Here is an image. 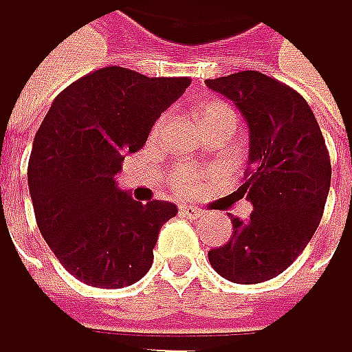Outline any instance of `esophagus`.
Instances as JSON below:
<instances>
[{"label":"esophagus","mask_w":352,"mask_h":352,"mask_svg":"<svg viewBox=\"0 0 352 352\" xmlns=\"http://www.w3.org/2000/svg\"><path fill=\"white\" fill-rule=\"evenodd\" d=\"M179 210H182V214L188 217V219H198V217L204 214V210H200V208H196V206H186V204H184Z\"/></svg>","instance_id":"esophagus-1"}]
</instances>
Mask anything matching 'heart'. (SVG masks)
Segmentation results:
<instances>
[{
	"instance_id": "obj_1",
	"label": "heart",
	"mask_w": 352,
	"mask_h": 352,
	"mask_svg": "<svg viewBox=\"0 0 352 352\" xmlns=\"http://www.w3.org/2000/svg\"><path fill=\"white\" fill-rule=\"evenodd\" d=\"M206 120H228V122L236 124L238 114H236V110L228 102L210 100L198 112V122H206ZM200 179H202V170L198 166H194V164H182V166H177V168L173 170V175H170V186L177 190V192H182V194H192L198 188Z\"/></svg>"
}]
</instances>
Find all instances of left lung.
Returning <instances> with one entry per match:
<instances>
[{
	"label": "left lung",
	"mask_w": 352,
	"mask_h": 352,
	"mask_svg": "<svg viewBox=\"0 0 352 352\" xmlns=\"http://www.w3.org/2000/svg\"><path fill=\"white\" fill-rule=\"evenodd\" d=\"M206 87L230 98L248 124V168L238 194L254 208L248 221L232 217L230 242L208 250V261L234 284H261L311 242L330 192V154L315 114L292 87L256 70L208 79Z\"/></svg>",
	"instance_id": "8db88e82"
}]
</instances>
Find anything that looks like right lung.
<instances>
[{"label": "right lung", "mask_w": 352, "mask_h": 352, "mask_svg": "<svg viewBox=\"0 0 352 352\" xmlns=\"http://www.w3.org/2000/svg\"><path fill=\"white\" fill-rule=\"evenodd\" d=\"M188 85V77L106 66L70 83L47 110L33 140L29 192L41 236L83 284L124 288L150 271L160 228L177 206L142 204L114 175Z\"/></svg>", "instance_id": "add662e5"}]
</instances>
